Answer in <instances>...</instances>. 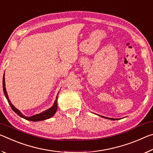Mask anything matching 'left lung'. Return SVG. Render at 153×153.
I'll use <instances>...</instances> for the list:
<instances>
[{
  "instance_id": "1",
  "label": "left lung",
  "mask_w": 153,
  "mask_h": 153,
  "mask_svg": "<svg viewBox=\"0 0 153 153\" xmlns=\"http://www.w3.org/2000/svg\"><path fill=\"white\" fill-rule=\"evenodd\" d=\"M101 117H103V118H105V119H108V120H118V119H113V118H110V117H104V116H101Z\"/></svg>"
}]
</instances>
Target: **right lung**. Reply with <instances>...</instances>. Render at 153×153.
<instances>
[{"mask_svg": "<svg viewBox=\"0 0 153 153\" xmlns=\"http://www.w3.org/2000/svg\"><path fill=\"white\" fill-rule=\"evenodd\" d=\"M2 87H3V92H4V94L5 97H6L7 100H8V102L9 105L11 106V108L13 109V111H14L15 113H17L18 115L19 116V117H22L25 119V120H29V121H43V120H47V119H49L53 117V116L55 115V113L56 112V110H57V98H58V94H59V92L57 95H56V99L55 100V102H54V104L52 106V107L48 108V109L46 110L45 111H43V112L40 113L39 114H36V115H34L33 116H31V117H27V116H25L24 115H23L22 113L19 110H18L17 108H15L13 105L12 104L11 102V100H9V97H8V94H7V90H6V88H5V81H4V74L3 76V79H2Z\"/></svg>", "mask_w": 153, "mask_h": 153, "instance_id": "add662e5", "label": "right lung"}]
</instances>
